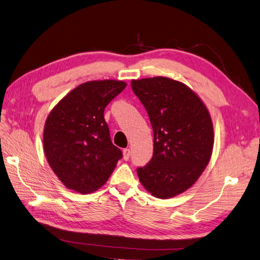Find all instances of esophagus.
I'll return each instance as SVG.
<instances>
[{"label": "esophagus", "instance_id": "1", "mask_svg": "<svg viewBox=\"0 0 260 260\" xmlns=\"http://www.w3.org/2000/svg\"><path fill=\"white\" fill-rule=\"evenodd\" d=\"M130 155H131V151H130V149H129V148H124V149H123V159H124V160H129Z\"/></svg>", "mask_w": 260, "mask_h": 260}]
</instances>
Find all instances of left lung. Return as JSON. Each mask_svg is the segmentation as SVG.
<instances>
[{
  "instance_id": "left-lung-1",
  "label": "left lung",
  "mask_w": 260,
  "mask_h": 260,
  "mask_svg": "<svg viewBox=\"0 0 260 260\" xmlns=\"http://www.w3.org/2000/svg\"><path fill=\"white\" fill-rule=\"evenodd\" d=\"M154 132V153L137 168L141 183L169 199L192 186L210 159L214 129L203 102L187 86L165 77L131 81Z\"/></svg>"
}]
</instances>
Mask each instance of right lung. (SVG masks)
I'll use <instances>...</instances> for the list:
<instances>
[{"label": "right lung", "instance_id": "obj_1", "mask_svg": "<svg viewBox=\"0 0 260 260\" xmlns=\"http://www.w3.org/2000/svg\"><path fill=\"white\" fill-rule=\"evenodd\" d=\"M122 81L80 84L53 108L45 122L43 145L55 175L81 194L105 184L122 152L111 140L105 107L125 88Z\"/></svg>", "mask_w": 260, "mask_h": 260}]
</instances>
